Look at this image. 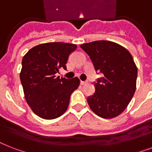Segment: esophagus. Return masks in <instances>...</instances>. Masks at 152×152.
I'll return each mask as SVG.
<instances>
[{
    "label": "esophagus",
    "instance_id": "obj_1",
    "mask_svg": "<svg viewBox=\"0 0 152 152\" xmlns=\"http://www.w3.org/2000/svg\"><path fill=\"white\" fill-rule=\"evenodd\" d=\"M86 83H87V82H86V81H82V80L80 81L81 85H84V84H86Z\"/></svg>",
    "mask_w": 152,
    "mask_h": 152
}]
</instances>
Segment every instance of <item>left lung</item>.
Wrapping results in <instances>:
<instances>
[{
  "instance_id": "obj_1",
  "label": "left lung",
  "mask_w": 152,
  "mask_h": 152,
  "mask_svg": "<svg viewBox=\"0 0 152 152\" xmlns=\"http://www.w3.org/2000/svg\"><path fill=\"white\" fill-rule=\"evenodd\" d=\"M96 72L102 73L94 84L95 94L88 98L91 110L102 118L110 119L125 110L137 87V67L132 55L119 44L95 41L82 44Z\"/></svg>"
}]
</instances>
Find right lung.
<instances>
[{"instance_id":"obj_1","label":"right lung","mask_w":152,"mask_h":152,"mask_svg":"<svg viewBox=\"0 0 152 152\" xmlns=\"http://www.w3.org/2000/svg\"><path fill=\"white\" fill-rule=\"evenodd\" d=\"M75 44L47 42L31 48L23 56L20 77L25 99L40 118L54 119L66 111L71 94L80 85L77 77L67 80L56 76L61 68L66 69Z\"/></svg>"}]
</instances>
